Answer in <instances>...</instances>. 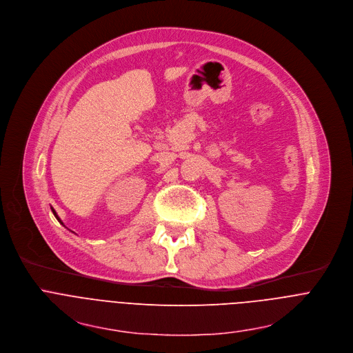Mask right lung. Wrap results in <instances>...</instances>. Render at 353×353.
<instances>
[{
  "label": "right lung",
  "mask_w": 353,
  "mask_h": 353,
  "mask_svg": "<svg viewBox=\"0 0 353 353\" xmlns=\"http://www.w3.org/2000/svg\"><path fill=\"white\" fill-rule=\"evenodd\" d=\"M52 212H53V214H54V217H56V219H57V220H59V223H61V224H63V221H61V220H60V217H59V216H57V213H56V210H54V209H53V208H52Z\"/></svg>",
  "instance_id": "add662e5"
}]
</instances>
